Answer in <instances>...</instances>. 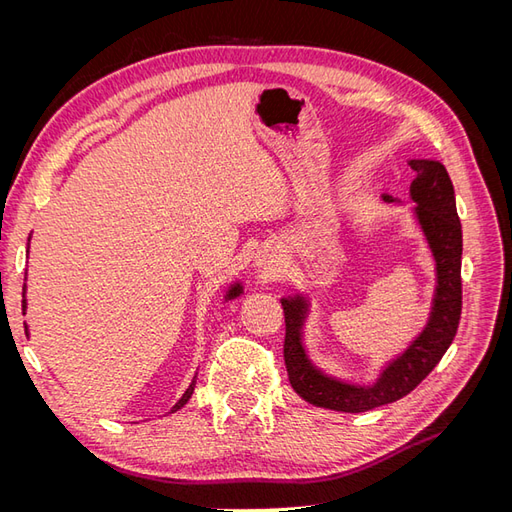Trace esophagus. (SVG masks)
<instances>
[{
  "instance_id": "esophagus-1",
  "label": "esophagus",
  "mask_w": 512,
  "mask_h": 512,
  "mask_svg": "<svg viewBox=\"0 0 512 512\" xmlns=\"http://www.w3.org/2000/svg\"><path fill=\"white\" fill-rule=\"evenodd\" d=\"M271 265H273V258H265V256H262V258H258V267L260 269H271Z\"/></svg>"
}]
</instances>
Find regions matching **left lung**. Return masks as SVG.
Segmentation results:
<instances>
[{
    "mask_svg": "<svg viewBox=\"0 0 512 512\" xmlns=\"http://www.w3.org/2000/svg\"><path fill=\"white\" fill-rule=\"evenodd\" d=\"M416 173L410 194L416 203V218L436 258L438 288L425 331L412 346L382 371L374 386H354L333 380L309 363L301 344V327L307 312L303 297L282 299L286 337L284 361L292 389L305 401L337 412H367L393 404L414 391L431 369L440 363L453 344L461 318V222L455 207V190L446 168L436 160H410ZM386 203L393 196L384 194Z\"/></svg>",
    "mask_w": 512,
    "mask_h": 512,
    "instance_id": "obj_1",
    "label": "left lung"
}]
</instances>
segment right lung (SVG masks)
<instances>
[{
	"label": "right lung",
	"mask_w": 512,
	"mask_h": 512,
	"mask_svg": "<svg viewBox=\"0 0 512 512\" xmlns=\"http://www.w3.org/2000/svg\"><path fill=\"white\" fill-rule=\"evenodd\" d=\"M239 294H241V286L239 284H235V286H232L230 288V292H228V297H239ZM23 307H25V299H23ZM194 384H196V380H192V384H190V389L188 391H185L183 393V397L177 401V404H175V408H173V412L175 410H179L181 406H185V404H188V399L192 397V393H194Z\"/></svg>",
	"instance_id": "add662e5"
}]
</instances>
